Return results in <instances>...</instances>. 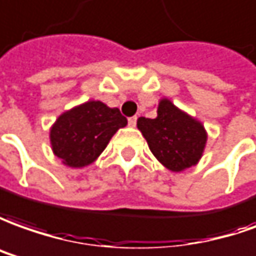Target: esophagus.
Returning a JSON list of instances; mask_svg holds the SVG:
<instances>
[{
  "instance_id": "34e87169",
  "label": "esophagus",
  "mask_w": 256,
  "mask_h": 256,
  "mask_svg": "<svg viewBox=\"0 0 256 256\" xmlns=\"http://www.w3.org/2000/svg\"><path fill=\"white\" fill-rule=\"evenodd\" d=\"M136 120H138V117H136V116L128 118V124H130V126H135V125H136Z\"/></svg>"
}]
</instances>
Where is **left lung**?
<instances>
[{"label":"left lung","instance_id":"1","mask_svg":"<svg viewBox=\"0 0 256 256\" xmlns=\"http://www.w3.org/2000/svg\"><path fill=\"white\" fill-rule=\"evenodd\" d=\"M136 125L154 158L172 172H184L202 158L208 139L204 125L168 98L160 100L158 117H140Z\"/></svg>","mask_w":256,"mask_h":256}]
</instances>
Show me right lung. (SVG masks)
I'll list each match as a JSON object with an SVG mask.
<instances>
[{"label": "right lung", "mask_w": 256, "mask_h": 256, "mask_svg": "<svg viewBox=\"0 0 256 256\" xmlns=\"http://www.w3.org/2000/svg\"><path fill=\"white\" fill-rule=\"evenodd\" d=\"M126 124L118 108L90 100L57 118L50 130L51 148L64 164L80 168L92 164L112 135Z\"/></svg>", "instance_id": "add662e5"}]
</instances>
